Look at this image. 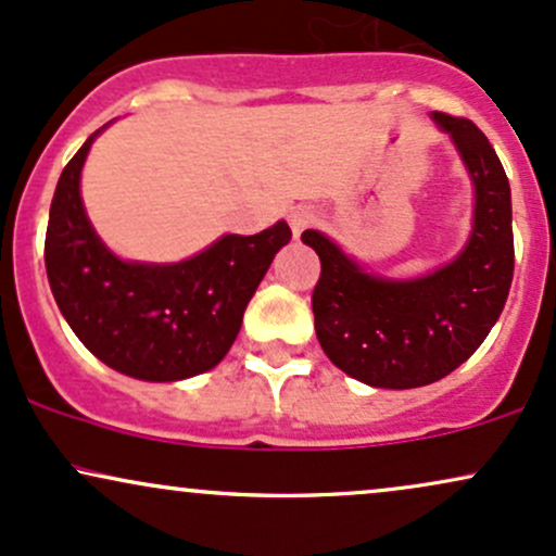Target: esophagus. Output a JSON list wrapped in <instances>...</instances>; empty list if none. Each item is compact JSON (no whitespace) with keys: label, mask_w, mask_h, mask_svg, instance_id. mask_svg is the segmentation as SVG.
<instances>
[{"label":"esophagus","mask_w":556,"mask_h":556,"mask_svg":"<svg viewBox=\"0 0 556 556\" xmlns=\"http://www.w3.org/2000/svg\"><path fill=\"white\" fill-rule=\"evenodd\" d=\"M316 219V214H314V208H308V206H298V208H292L290 212V227H292V235H295V238H300V235L305 232V227H311V222Z\"/></svg>","instance_id":"1"}]
</instances>
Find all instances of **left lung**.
<instances>
[{
	"label": "left lung",
	"mask_w": 556,
	"mask_h": 556,
	"mask_svg": "<svg viewBox=\"0 0 556 556\" xmlns=\"http://www.w3.org/2000/svg\"><path fill=\"white\" fill-rule=\"evenodd\" d=\"M433 123L450 132L476 190L473 232L460 256L397 282L361 269L316 229L300 235L321 258L311 305L324 353L381 389L426 387L455 371L486 340L513 285V201L500 156L470 119L433 112Z\"/></svg>",
	"instance_id": "1"
}]
</instances>
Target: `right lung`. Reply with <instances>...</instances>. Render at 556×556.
<instances>
[{"instance_id": "right-lung-1", "label": "right lung", "mask_w": 556, "mask_h": 556, "mask_svg": "<svg viewBox=\"0 0 556 556\" xmlns=\"http://www.w3.org/2000/svg\"><path fill=\"white\" fill-rule=\"evenodd\" d=\"M93 132L62 169L49 208L43 261L70 329L114 371L180 381L208 371L238 337L248 300L292 238L287 222L225 235L180 264L117 258L88 222L80 169Z\"/></svg>"}]
</instances>
